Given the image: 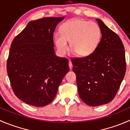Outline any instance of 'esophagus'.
<instances>
[{"mask_svg":"<svg viewBox=\"0 0 130 130\" xmlns=\"http://www.w3.org/2000/svg\"><path fill=\"white\" fill-rule=\"evenodd\" d=\"M69 68H70V69H72V63L71 61H69Z\"/></svg>","mask_w":130,"mask_h":130,"instance_id":"obj_1","label":"esophagus"}]
</instances>
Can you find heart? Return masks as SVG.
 <instances>
[{
	"mask_svg": "<svg viewBox=\"0 0 130 130\" xmlns=\"http://www.w3.org/2000/svg\"><path fill=\"white\" fill-rule=\"evenodd\" d=\"M102 39L100 26L80 18L68 21L61 27V34L56 33L55 42L59 52L65 55L67 50V42L70 49L80 57H86L95 51Z\"/></svg>",
	"mask_w": 130,
	"mask_h": 130,
	"instance_id": "obj_1",
	"label": "heart"
}]
</instances>
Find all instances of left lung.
I'll return each instance as SVG.
<instances>
[{
	"mask_svg": "<svg viewBox=\"0 0 130 130\" xmlns=\"http://www.w3.org/2000/svg\"><path fill=\"white\" fill-rule=\"evenodd\" d=\"M96 20L102 31L99 47L89 56L71 60L79 96L92 107L114 99L126 72L125 51L120 37L101 20Z\"/></svg>",
	"mask_w": 130,
	"mask_h": 130,
	"instance_id": "obj_1",
	"label": "left lung"
}]
</instances>
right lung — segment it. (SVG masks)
<instances>
[{
	"label": "right lung",
	"instance_id": "right-lung-1",
	"mask_svg": "<svg viewBox=\"0 0 130 130\" xmlns=\"http://www.w3.org/2000/svg\"><path fill=\"white\" fill-rule=\"evenodd\" d=\"M65 18L47 17L31 21L13 39L7 71L15 95L35 107L48 105L69 71V61L56 56L53 33Z\"/></svg>",
	"mask_w": 130,
	"mask_h": 130
}]
</instances>
